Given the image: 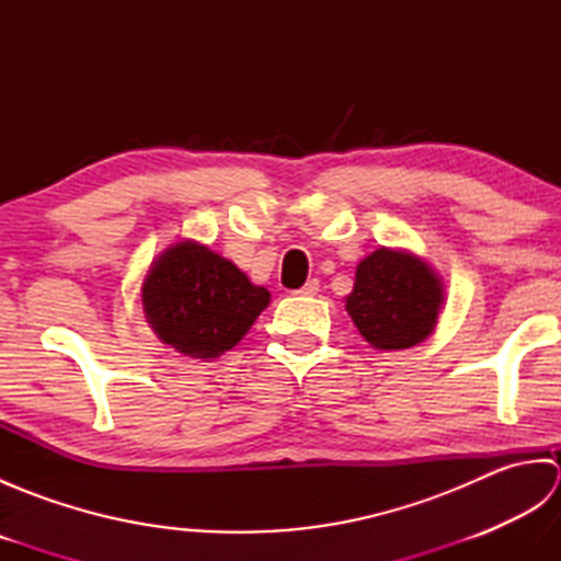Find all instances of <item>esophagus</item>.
I'll use <instances>...</instances> for the list:
<instances>
[{"instance_id": "34e87169", "label": "esophagus", "mask_w": 561, "mask_h": 561, "mask_svg": "<svg viewBox=\"0 0 561 561\" xmlns=\"http://www.w3.org/2000/svg\"><path fill=\"white\" fill-rule=\"evenodd\" d=\"M320 291V282L318 279H308L304 287L296 291V294H304V296H316Z\"/></svg>"}]
</instances>
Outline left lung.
<instances>
[{"instance_id": "obj_1", "label": "left lung", "mask_w": 561, "mask_h": 561, "mask_svg": "<svg viewBox=\"0 0 561 561\" xmlns=\"http://www.w3.org/2000/svg\"><path fill=\"white\" fill-rule=\"evenodd\" d=\"M444 306L438 274L408 250L378 248L356 265L347 313L376 350H410L432 335Z\"/></svg>"}]
</instances>
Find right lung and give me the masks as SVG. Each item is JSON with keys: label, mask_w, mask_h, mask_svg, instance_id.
Wrapping results in <instances>:
<instances>
[{"label": "right lung", "mask_w": 561, "mask_h": 561, "mask_svg": "<svg viewBox=\"0 0 561 561\" xmlns=\"http://www.w3.org/2000/svg\"><path fill=\"white\" fill-rule=\"evenodd\" d=\"M141 304L163 344L193 359H217L243 340L270 291L207 245L181 241L151 262Z\"/></svg>", "instance_id": "add662e5"}]
</instances>
